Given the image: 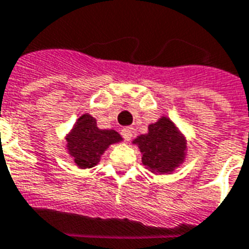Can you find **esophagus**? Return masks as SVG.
Masks as SVG:
<instances>
[{
  "instance_id": "34e87169",
  "label": "esophagus",
  "mask_w": 249,
  "mask_h": 249,
  "mask_svg": "<svg viewBox=\"0 0 249 249\" xmlns=\"http://www.w3.org/2000/svg\"><path fill=\"white\" fill-rule=\"evenodd\" d=\"M133 133H134V129L132 126H126V128L121 130V136H123L125 141H130L133 137Z\"/></svg>"
}]
</instances>
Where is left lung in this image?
<instances>
[{
	"instance_id": "8db88e82",
	"label": "left lung",
	"mask_w": 249,
	"mask_h": 249,
	"mask_svg": "<svg viewBox=\"0 0 249 249\" xmlns=\"http://www.w3.org/2000/svg\"><path fill=\"white\" fill-rule=\"evenodd\" d=\"M142 154V163L151 173L169 174L186 156V138L168 117L148 125V132L133 141Z\"/></svg>"
}]
</instances>
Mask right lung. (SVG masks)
Returning a JSON list of instances; mask_svg holds the SVG:
<instances>
[{
	"label": "right lung",
	"mask_w": 249,
	"mask_h": 249,
	"mask_svg": "<svg viewBox=\"0 0 249 249\" xmlns=\"http://www.w3.org/2000/svg\"><path fill=\"white\" fill-rule=\"evenodd\" d=\"M120 141H123L120 134L112 129L98 128L97 120L89 113L81 115L66 137L68 154L81 169L97 165L108 146Z\"/></svg>",
	"instance_id": "add662e5"
}]
</instances>
